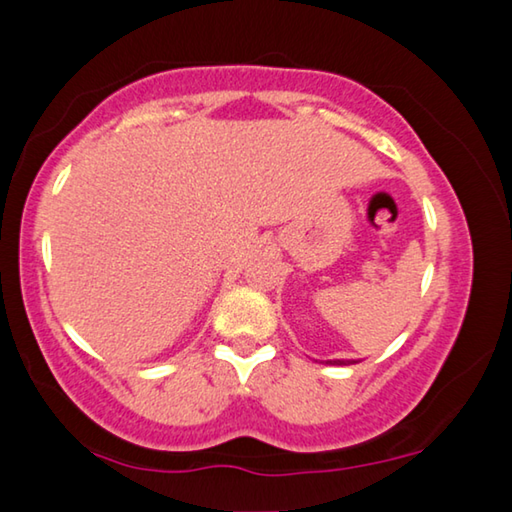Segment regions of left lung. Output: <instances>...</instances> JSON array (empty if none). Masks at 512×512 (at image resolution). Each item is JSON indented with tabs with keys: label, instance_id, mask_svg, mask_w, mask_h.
<instances>
[{
	"label": "left lung",
	"instance_id": "obj_1",
	"mask_svg": "<svg viewBox=\"0 0 512 512\" xmlns=\"http://www.w3.org/2000/svg\"><path fill=\"white\" fill-rule=\"evenodd\" d=\"M330 364H355V360H328Z\"/></svg>",
	"mask_w": 512,
	"mask_h": 512
}]
</instances>
